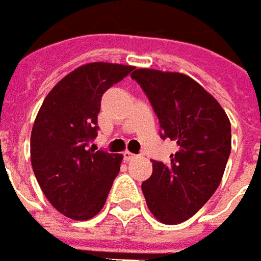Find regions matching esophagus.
<instances>
[{
	"label": "esophagus",
	"instance_id": "34e87169",
	"mask_svg": "<svg viewBox=\"0 0 261 261\" xmlns=\"http://www.w3.org/2000/svg\"><path fill=\"white\" fill-rule=\"evenodd\" d=\"M136 158H137V154H134L131 151H124V159L125 160H134Z\"/></svg>",
	"mask_w": 261,
	"mask_h": 261
}]
</instances>
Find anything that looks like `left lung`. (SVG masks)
<instances>
[{"label":"left lung","mask_w":261,"mask_h":261,"mask_svg":"<svg viewBox=\"0 0 261 261\" xmlns=\"http://www.w3.org/2000/svg\"><path fill=\"white\" fill-rule=\"evenodd\" d=\"M131 77L147 95L160 137L176 141L170 162L153 160L141 185L150 212L179 224L202 208L220 185L231 151V124L218 101L184 73L136 69Z\"/></svg>","instance_id":"1"}]
</instances>
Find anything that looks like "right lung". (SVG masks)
<instances>
[{"instance_id":"obj_1","label":"right lung","mask_w":261,"mask_h":261,"mask_svg":"<svg viewBox=\"0 0 261 261\" xmlns=\"http://www.w3.org/2000/svg\"><path fill=\"white\" fill-rule=\"evenodd\" d=\"M133 66L95 62L79 66L50 91L30 139L33 172L49 202L65 217L85 221L102 210L122 154L89 147L107 89Z\"/></svg>"}]
</instances>
